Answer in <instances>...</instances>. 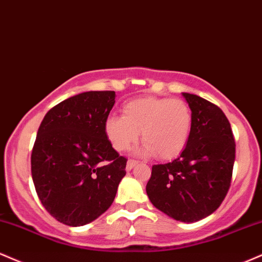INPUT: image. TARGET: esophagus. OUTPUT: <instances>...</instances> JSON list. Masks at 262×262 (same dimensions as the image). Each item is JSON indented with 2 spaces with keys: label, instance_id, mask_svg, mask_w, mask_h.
Here are the masks:
<instances>
[{
  "label": "esophagus",
  "instance_id": "34e87169",
  "mask_svg": "<svg viewBox=\"0 0 262 262\" xmlns=\"http://www.w3.org/2000/svg\"><path fill=\"white\" fill-rule=\"evenodd\" d=\"M137 164V161H134V159H128L127 161V164H126V170L130 171L132 168L135 167V165Z\"/></svg>",
  "mask_w": 262,
  "mask_h": 262
}]
</instances>
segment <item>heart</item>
<instances>
[{
	"label": "heart",
	"mask_w": 262,
	"mask_h": 262,
	"mask_svg": "<svg viewBox=\"0 0 262 262\" xmlns=\"http://www.w3.org/2000/svg\"><path fill=\"white\" fill-rule=\"evenodd\" d=\"M192 127V113L186 101L171 98L143 97L122 105V116L104 122L107 140L116 150L128 149L141 137L143 153L168 161L183 152Z\"/></svg>",
	"instance_id": "heart-1"
}]
</instances>
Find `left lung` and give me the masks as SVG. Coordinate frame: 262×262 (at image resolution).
Wrapping results in <instances>:
<instances>
[{"label":"left lung","instance_id":"1","mask_svg":"<svg viewBox=\"0 0 262 262\" xmlns=\"http://www.w3.org/2000/svg\"><path fill=\"white\" fill-rule=\"evenodd\" d=\"M192 113V127L180 157L152 167L146 186L156 208L180 222L192 223L220 207L228 192L235 142L224 113L199 95L183 93Z\"/></svg>","mask_w":262,"mask_h":262}]
</instances>
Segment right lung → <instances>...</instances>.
Wrapping results in <instances>:
<instances>
[{"instance_id":"right-lung-1","label":"right lung","mask_w":262,"mask_h":262,"mask_svg":"<svg viewBox=\"0 0 262 262\" xmlns=\"http://www.w3.org/2000/svg\"><path fill=\"white\" fill-rule=\"evenodd\" d=\"M115 92H84L51 107L32 152V178L45 210L70 227L91 223L113 204L125 157L113 148L104 122Z\"/></svg>"}]
</instances>
